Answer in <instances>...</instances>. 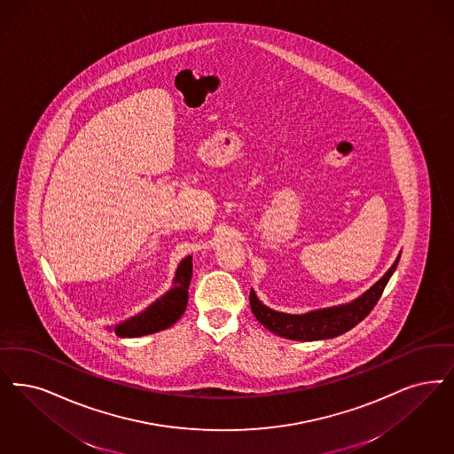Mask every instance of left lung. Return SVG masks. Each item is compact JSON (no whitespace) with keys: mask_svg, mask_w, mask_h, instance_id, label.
I'll use <instances>...</instances> for the list:
<instances>
[{"mask_svg":"<svg viewBox=\"0 0 454 454\" xmlns=\"http://www.w3.org/2000/svg\"><path fill=\"white\" fill-rule=\"evenodd\" d=\"M400 256L395 263L388 269V272L381 277L380 280L368 291L355 299L353 302L338 306V308L319 309L308 314H284L263 306L258 297L254 295V289L250 291V306L254 317L260 325L272 331L273 334L295 340V341H317L326 338H336L349 331L351 327L362 323L363 319L372 312L380 301L383 289L390 280L392 273L395 272Z\"/></svg>","mask_w":454,"mask_h":454,"instance_id":"obj_1","label":"left lung"}]
</instances>
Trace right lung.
Listing matches in <instances>:
<instances>
[{
  "mask_svg": "<svg viewBox=\"0 0 454 454\" xmlns=\"http://www.w3.org/2000/svg\"><path fill=\"white\" fill-rule=\"evenodd\" d=\"M192 278V256H185L177 269L174 287L138 316L114 327L120 338H138L162 331L179 321L187 308V291Z\"/></svg>",
  "mask_w": 454,
  "mask_h": 454,
  "instance_id": "right-lung-1",
  "label": "right lung"
}]
</instances>
